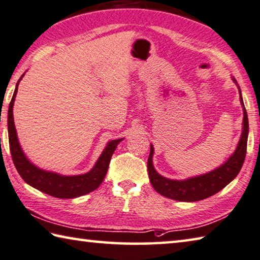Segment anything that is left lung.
I'll return each instance as SVG.
<instances>
[{"instance_id":"left-lung-1","label":"left lung","mask_w":260,"mask_h":260,"mask_svg":"<svg viewBox=\"0 0 260 260\" xmlns=\"http://www.w3.org/2000/svg\"><path fill=\"white\" fill-rule=\"evenodd\" d=\"M234 82L235 79H233ZM240 98L243 106V130L241 135V139L238 145V148L235 149L233 155L229 161L224 163L218 169L213 170L209 174L194 177L187 180H171L165 178L161 175H158L153 167L152 157L154 153V148L151 145V152H149L147 169L151 184L157 193L166 198H169L176 201L184 202H195L200 200H204L210 198L212 195L219 192L226 185H229L236 176L239 175L241 168L243 166L245 154H247V143H248V133H249V122L247 111H245L242 97Z\"/></svg>"}]
</instances>
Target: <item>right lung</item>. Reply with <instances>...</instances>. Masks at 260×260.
I'll return each mask as SVG.
<instances>
[{
	"label": "right lung",
	"mask_w": 260,
	"mask_h": 260,
	"mask_svg": "<svg viewBox=\"0 0 260 260\" xmlns=\"http://www.w3.org/2000/svg\"><path fill=\"white\" fill-rule=\"evenodd\" d=\"M22 76L19 81L22 79ZM16 85L15 92H13L12 99L9 105L8 111V133H9V145H10V152L12 156L13 165H15L17 171L22 179L31 187L41 190L45 194L51 195V197L58 199H74L82 197L90 192H92L95 188L99 187V185L103 183L105 176L107 174L109 162L113 155L114 151L117 147V144L122 139L112 140L109 142L106 148L104 149L102 155L98 158L95 166L92 170L88 174L80 176H60L54 172H49L39 169L38 167L27 160L24 152L19 145L17 138V133L15 123H13V103H15L18 84Z\"/></svg>",
	"instance_id": "obj_1"
}]
</instances>
